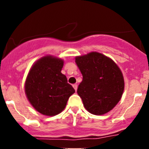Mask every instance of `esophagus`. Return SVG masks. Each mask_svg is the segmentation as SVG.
Segmentation results:
<instances>
[{
    "label": "esophagus",
    "instance_id": "34e87169",
    "mask_svg": "<svg viewBox=\"0 0 149 149\" xmlns=\"http://www.w3.org/2000/svg\"><path fill=\"white\" fill-rule=\"evenodd\" d=\"M73 88H74V89H75V91H77V88H78V86H77V84H73Z\"/></svg>",
    "mask_w": 149,
    "mask_h": 149
}]
</instances>
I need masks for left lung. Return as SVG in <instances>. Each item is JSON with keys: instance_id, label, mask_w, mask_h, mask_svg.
<instances>
[{"instance_id": "8db88e82", "label": "left lung", "mask_w": 149, "mask_h": 149, "mask_svg": "<svg viewBox=\"0 0 149 149\" xmlns=\"http://www.w3.org/2000/svg\"><path fill=\"white\" fill-rule=\"evenodd\" d=\"M83 80L77 93L90 113L101 115L112 110L120 100L124 79L118 65L97 52L76 58Z\"/></svg>"}]
</instances>
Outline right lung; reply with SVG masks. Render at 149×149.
<instances>
[{
  "instance_id": "1",
  "label": "right lung",
  "mask_w": 149,
  "mask_h": 149,
  "mask_svg": "<svg viewBox=\"0 0 149 149\" xmlns=\"http://www.w3.org/2000/svg\"><path fill=\"white\" fill-rule=\"evenodd\" d=\"M63 61L45 56L30 69L25 82V93L33 107L40 113L54 116L65 109L69 97L75 92L61 73Z\"/></svg>"
}]
</instances>
